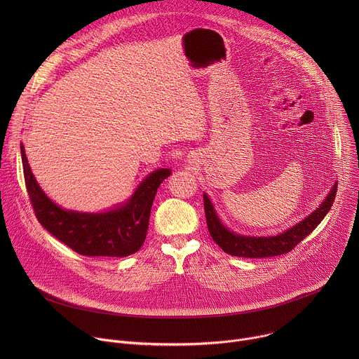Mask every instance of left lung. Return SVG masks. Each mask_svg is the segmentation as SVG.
Wrapping results in <instances>:
<instances>
[{
  "label": "left lung",
  "mask_w": 359,
  "mask_h": 359,
  "mask_svg": "<svg viewBox=\"0 0 359 359\" xmlns=\"http://www.w3.org/2000/svg\"><path fill=\"white\" fill-rule=\"evenodd\" d=\"M335 183L321 203V206L313 212L310 216H306L302 222L297 223L295 226L290 227L288 230L283 231L278 236L271 237H252V236H241L234 231H230L224 224L220 222L213 203L210 201L208 194H203L204 201V213H206L208 229L212 238L222 247L223 251L227 254L234 255V257H247V259H264V257H274V255L285 254L291 251L301 240H304L314 229L323 222V219L330 212L335 194H337Z\"/></svg>",
  "instance_id": "left-lung-1"
}]
</instances>
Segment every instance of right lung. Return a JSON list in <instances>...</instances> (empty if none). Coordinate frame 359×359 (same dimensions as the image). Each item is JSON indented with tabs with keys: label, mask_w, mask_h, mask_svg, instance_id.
<instances>
[{
	"label": "right lung",
	"mask_w": 359,
	"mask_h": 359,
	"mask_svg": "<svg viewBox=\"0 0 359 359\" xmlns=\"http://www.w3.org/2000/svg\"><path fill=\"white\" fill-rule=\"evenodd\" d=\"M25 186L38 222L54 237L88 257H126L136 252L147 233L153 198L170 169L150 173L122 206L104 213L65 210L50 200L36 183L21 144Z\"/></svg>",
	"instance_id": "obj_1"
}]
</instances>
